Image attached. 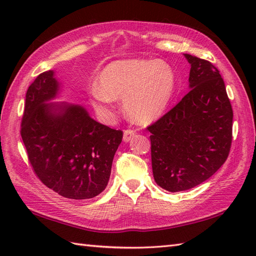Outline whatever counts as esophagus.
<instances>
[{
  "instance_id": "34e87169",
  "label": "esophagus",
  "mask_w": 256,
  "mask_h": 256,
  "mask_svg": "<svg viewBox=\"0 0 256 256\" xmlns=\"http://www.w3.org/2000/svg\"><path fill=\"white\" fill-rule=\"evenodd\" d=\"M134 135H135V132L133 130H125L124 135H123V140L124 142H128V140H132Z\"/></svg>"
}]
</instances>
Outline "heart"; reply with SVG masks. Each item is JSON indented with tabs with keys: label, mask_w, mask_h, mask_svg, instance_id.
<instances>
[{
	"label": "heart",
	"mask_w": 256,
	"mask_h": 256,
	"mask_svg": "<svg viewBox=\"0 0 256 256\" xmlns=\"http://www.w3.org/2000/svg\"><path fill=\"white\" fill-rule=\"evenodd\" d=\"M91 89L92 104L102 116H111L114 102L124 98L126 116L138 124L160 118L175 94L176 76L162 60L125 59L106 64Z\"/></svg>",
	"instance_id": "obj_1"
}]
</instances>
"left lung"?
I'll return each instance as SVG.
<instances>
[{
	"label": "left lung",
	"mask_w": 256,
	"mask_h": 256,
	"mask_svg": "<svg viewBox=\"0 0 256 256\" xmlns=\"http://www.w3.org/2000/svg\"><path fill=\"white\" fill-rule=\"evenodd\" d=\"M190 64L189 92L148 128L156 184L184 192L210 178L224 164L232 143L233 111L219 70L184 54Z\"/></svg>",
	"instance_id": "1"
}]
</instances>
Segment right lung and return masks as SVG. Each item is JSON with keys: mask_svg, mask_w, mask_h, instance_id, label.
Masks as SVG:
<instances>
[{"mask_svg": "<svg viewBox=\"0 0 256 256\" xmlns=\"http://www.w3.org/2000/svg\"><path fill=\"white\" fill-rule=\"evenodd\" d=\"M54 72L37 76L26 92L20 135L36 176L69 199H89L106 189L123 132L91 118L84 108L55 99Z\"/></svg>", "mask_w": 256, "mask_h": 256, "instance_id": "1", "label": "right lung"}]
</instances>
